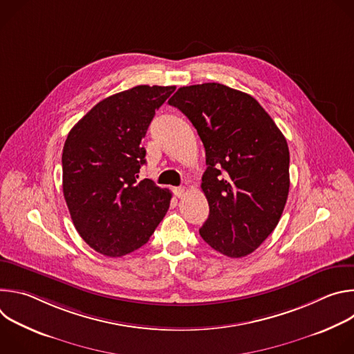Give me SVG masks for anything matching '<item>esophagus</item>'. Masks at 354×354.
Masks as SVG:
<instances>
[{"label":"esophagus","mask_w":354,"mask_h":354,"mask_svg":"<svg viewBox=\"0 0 354 354\" xmlns=\"http://www.w3.org/2000/svg\"><path fill=\"white\" fill-rule=\"evenodd\" d=\"M174 193L176 197H183L185 196V187L179 186V187H174Z\"/></svg>","instance_id":"esophagus-1"}]
</instances>
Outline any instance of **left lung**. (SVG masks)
<instances>
[{
  "label": "left lung",
  "instance_id": "8db88e82",
  "mask_svg": "<svg viewBox=\"0 0 354 354\" xmlns=\"http://www.w3.org/2000/svg\"><path fill=\"white\" fill-rule=\"evenodd\" d=\"M168 104L206 149L201 190L210 214L198 230L228 258L252 254L273 232L290 187L288 145L255 97L217 82L179 88Z\"/></svg>",
  "mask_w": 354,
  "mask_h": 354
}]
</instances>
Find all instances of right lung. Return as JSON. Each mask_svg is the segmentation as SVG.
<instances>
[{
	"label": "right lung",
	"instance_id": "right-lung-1",
	"mask_svg": "<svg viewBox=\"0 0 354 354\" xmlns=\"http://www.w3.org/2000/svg\"><path fill=\"white\" fill-rule=\"evenodd\" d=\"M176 86L137 85L96 104L68 133L63 193L81 238L99 254L120 258L138 249L165 217L172 193L151 179L141 140Z\"/></svg>",
	"mask_w": 354,
	"mask_h": 354
}]
</instances>
